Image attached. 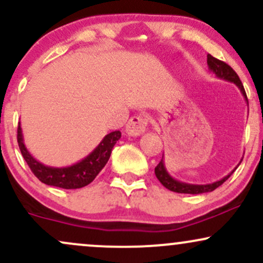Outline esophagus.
<instances>
[{
    "label": "esophagus",
    "instance_id": "1",
    "mask_svg": "<svg viewBox=\"0 0 263 263\" xmlns=\"http://www.w3.org/2000/svg\"><path fill=\"white\" fill-rule=\"evenodd\" d=\"M147 125H148V120L146 116H134L128 120L127 125H126V134L128 136H141L146 131Z\"/></svg>",
    "mask_w": 263,
    "mask_h": 263
}]
</instances>
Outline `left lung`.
<instances>
[{
    "label": "left lung",
    "mask_w": 263,
    "mask_h": 263,
    "mask_svg": "<svg viewBox=\"0 0 263 263\" xmlns=\"http://www.w3.org/2000/svg\"><path fill=\"white\" fill-rule=\"evenodd\" d=\"M206 62H208V66H209V69L216 75V77L220 78V79L231 81V83H234L235 85L240 89V91L242 92L243 98H245L247 105H249V100H247L245 89H243L242 83H241L238 75L235 73L234 69H232L229 64H226L225 62H222V60L214 58V57L210 55V54H208ZM241 161H242V159H241ZM235 170H236V168H235ZM234 171H232L230 174H228V176L222 178V179L218 180V182H214L211 184H204V185H198V184H188V183L179 182V180H176L174 178H172L170 174H168V172L165 171L163 157L161 162L158 163V165L155 168L156 177L158 178V180L162 183L163 186H165L167 189L172 190V192L184 193V194H201V193L213 192V190H215L218 186L221 185L222 183L226 182V180L230 178L231 174L234 173Z\"/></svg>",
    "instance_id": "8db88e82"
}]
</instances>
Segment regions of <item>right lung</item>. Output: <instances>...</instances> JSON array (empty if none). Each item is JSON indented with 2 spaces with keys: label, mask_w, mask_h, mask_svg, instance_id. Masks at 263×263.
I'll return each mask as SVG.
<instances>
[{
  "label": "right lung",
  "mask_w": 263,
  "mask_h": 263,
  "mask_svg": "<svg viewBox=\"0 0 263 263\" xmlns=\"http://www.w3.org/2000/svg\"><path fill=\"white\" fill-rule=\"evenodd\" d=\"M120 138H121V132L120 131L110 132L105 136L100 144L80 162L69 165V167L54 168L42 164L37 159L33 158V156L28 152L25 143H23L22 128H21L20 123H18L17 128L18 146H20L23 158H25L28 167L31 168L32 173L42 183L63 189L83 188V186L91 183L96 176L100 173L102 168L105 167L108 158H110L111 152H112L114 146Z\"/></svg>",
  "instance_id": "1"
}]
</instances>
